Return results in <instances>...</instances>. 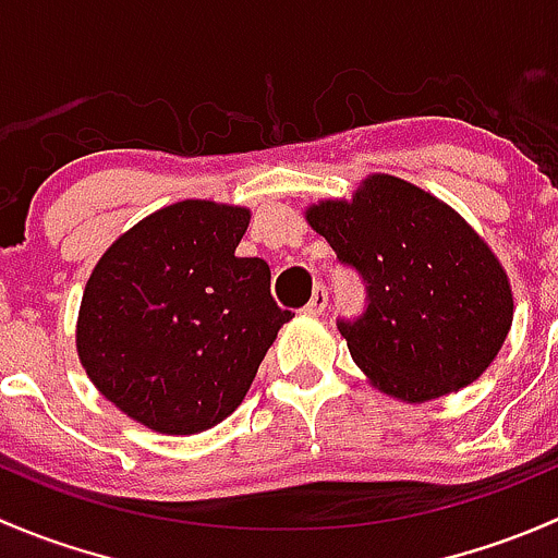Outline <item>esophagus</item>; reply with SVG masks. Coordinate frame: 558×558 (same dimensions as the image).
<instances>
[{
	"instance_id": "1",
	"label": "esophagus",
	"mask_w": 558,
	"mask_h": 558,
	"mask_svg": "<svg viewBox=\"0 0 558 558\" xmlns=\"http://www.w3.org/2000/svg\"><path fill=\"white\" fill-rule=\"evenodd\" d=\"M326 305H329V291H326V286L315 283L313 294H311V302L305 305V313L307 315H320L326 311Z\"/></svg>"
}]
</instances>
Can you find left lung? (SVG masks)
<instances>
[{"mask_svg": "<svg viewBox=\"0 0 558 558\" xmlns=\"http://www.w3.org/2000/svg\"><path fill=\"white\" fill-rule=\"evenodd\" d=\"M305 221L367 280V313L337 326L380 393L421 404L486 373L513 326V289L451 205L375 172L351 199L315 202Z\"/></svg>", "mask_w": 558, "mask_h": 558, "instance_id": "8db88e82", "label": "left lung"}]
</instances>
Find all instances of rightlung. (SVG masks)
<instances>
[{
	"instance_id": "1",
	"label": "right lung",
	"mask_w": 558,
	"mask_h": 558,
	"mask_svg": "<svg viewBox=\"0 0 558 558\" xmlns=\"http://www.w3.org/2000/svg\"><path fill=\"white\" fill-rule=\"evenodd\" d=\"M247 223V207L174 202L126 229L88 278L77 359L105 399L159 435L232 415L291 320L267 262L234 256Z\"/></svg>"
}]
</instances>
